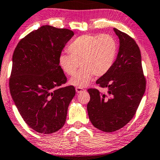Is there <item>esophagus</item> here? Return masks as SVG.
<instances>
[{
	"label": "esophagus",
	"instance_id": "1",
	"mask_svg": "<svg viewBox=\"0 0 160 160\" xmlns=\"http://www.w3.org/2000/svg\"><path fill=\"white\" fill-rule=\"evenodd\" d=\"M75 90H76V92H77V93H80L82 91H84V88H81V87H77L75 88Z\"/></svg>",
	"mask_w": 160,
	"mask_h": 160
}]
</instances>
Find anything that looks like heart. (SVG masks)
<instances>
[{"label":"heart","mask_w":160,"mask_h":160,"mask_svg":"<svg viewBox=\"0 0 160 160\" xmlns=\"http://www.w3.org/2000/svg\"><path fill=\"white\" fill-rule=\"evenodd\" d=\"M68 53H63L58 58V64L64 73L73 75L71 85L84 87L93 75L102 77L112 69L115 62L118 44L115 38L109 34L83 35L69 44Z\"/></svg>","instance_id":"heart-1"}]
</instances>
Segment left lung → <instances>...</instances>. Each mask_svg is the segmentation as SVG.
I'll return each instance as SVG.
<instances>
[{
    "label": "left lung",
    "mask_w": 160,
    "mask_h": 160,
    "mask_svg": "<svg viewBox=\"0 0 160 160\" xmlns=\"http://www.w3.org/2000/svg\"><path fill=\"white\" fill-rule=\"evenodd\" d=\"M114 31L120 40L118 57L112 69L96 80L101 88H107V93L88 90L90 120L94 127L107 132L120 130L131 120L146 90L138 45L126 33L116 28Z\"/></svg>",
    "instance_id": "8db88e82"
}]
</instances>
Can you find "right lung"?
Wrapping results in <instances>:
<instances>
[{
    "label": "right lung",
    "instance_id": "right-lung-1",
    "mask_svg": "<svg viewBox=\"0 0 160 160\" xmlns=\"http://www.w3.org/2000/svg\"><path fill=\"white\" fill-rule=\"evenodd\" d=\"M74 32L50 25L40 27L20 40L12 57L9 89L20 115L29 127L42 134L64 126L75 95L67 82L58 58Z\"/></svg>",
    "mask_w": 160,
    "mask_h": 160
}]
</instances>
